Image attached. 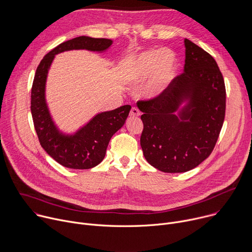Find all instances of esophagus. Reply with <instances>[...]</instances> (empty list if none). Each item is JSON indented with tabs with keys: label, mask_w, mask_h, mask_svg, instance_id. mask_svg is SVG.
Masks as SVG:
<instances>
[{
	"label": "esophagus",
	"mask_w": 252,
	"mask_h": 252,
	"mask_svg": "<svg viewBox=\"0 0 252 252\" xmlns=\"http://www.w3.org/2000/svg\"><path fill=\"white\" fill-rule=\"evenodd\" d=\"M129 115H130V117H138L140 115V112L137 107H131Z\"/></svg>",
	"instance_id": "34e87169"
}]
</instances>
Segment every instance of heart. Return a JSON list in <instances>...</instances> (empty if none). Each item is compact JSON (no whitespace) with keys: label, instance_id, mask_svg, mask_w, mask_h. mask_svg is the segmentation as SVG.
Listing matches in <instances>:
<instances>
[{"label":"heart","instance_id":"1","mask_svg":"<svg viewBox=\"0 0 252 252\" xmlns=\"http://www.w3.org/2000/svg\"><path fill=\"white\" fill-rule=\"evenodd\" d=\"M177 68V58L170 50L152 49L142 52L126 65L125 78L129 83H140L151 77L145 93L149 96L160 94Z\"/></svg>","mask_w":252,"mask_h":252}]
</instances>
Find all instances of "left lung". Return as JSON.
<instances>
[{"label":"left lung","mask_w":252,"mask_h":252,"mask_svg":"<svg viewBox=\"0 0 252 252\" xmlns=\"http://www.w3.org/2000/svg\"><path fill=\"white\" fill-rule=\"evenodd\" d=\"M185 46L184 73L158 95L136 102L143 156L169 173L189 171L210 156L225 117V85L217 62L188 39ZM184 100L189 102L177 117L174 113Z\"/></svg>","instance_id":"1"}]
</instances>
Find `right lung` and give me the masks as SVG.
I'll return each instance as SVG.
<instances>
[{"label":"right lung","instance_id":"right-lung-1","mask_svg":"<svg viewBox=\"0 0 252 252\" xmlns=\"http://www.w3.org/2000/svg\"><path fill=\"white\" fill-rule=\"evenodd\" d=\"M113 44L109 39L78 37L60 44L48 53L35 70L32 92L31 112L33 126L42 148L60 164L74 169H89L97 165L104 158L112 136L124 126L130 105L126 104L111 112L95 116L74 135H63L55 126L45 99V86L49 67L55 55L85 49L101 52Z\"/></svg>","mask_w":252,"mask_h":252}]
</instances>
